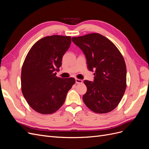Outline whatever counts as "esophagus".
<instances>
[{"label": "esophagus", "mask_w": 149, "mask_h": 149, "mask_svg": "<svg viewBox=\"0 0 149 149\" xmlns=\"http://www.w3.org/2000/svg\"><path fill=\"white\" fill-rule=\"evenodd\" d=\"M83 83V81L81 79H78V78H76V83L77 84H81Z\"/></svg>", "instance_id": "obj_1"}]
</instances>
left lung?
Wrapping results in <instances>:
<instances>
[{"label": "left lung", "mask_w": 149, "mask_h": 149, "mask_svg": "<svg viewBox=\"0 0 149 149\" xmlns=\"http://www.w3.org/2000/svg\"><path fill=\"white\" fill-rule=\"evenodd\" d=\"M72 41L83 52L89 71H95L94 82L84 80L87 91L83 100L89 109L107 113L118 106L126 89V65L121 53L104 36L93 33Z\"/></svg>", "instance_id": "1"}]
</instances>
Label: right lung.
<instances>
[{"mask_svg":"<svg viewBox=\"0 0 149 149\" xmlns=\"http://www.w3.org/2000/svg\"><path fill=\"white\" fill-rule=\"evenodd\" d=\"M70 36L52 35L31 47L22 65L21 88L29 105L38 113L51 114L63 104L75 83L73 78L57 77L63 56L71 42Z\"/></svg>","mask_w":149,"mask_h":149,"instance_id":"add662e5","label":"right lung"}]
</instances>
